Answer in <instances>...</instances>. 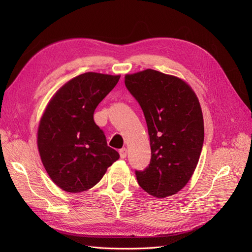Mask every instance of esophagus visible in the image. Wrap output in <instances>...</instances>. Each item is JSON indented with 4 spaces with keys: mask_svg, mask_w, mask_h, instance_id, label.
Listing matches in <instances>:
<instances>
[{
    "mask_svg": "<svg viewBox=\"0 0 252 252\" xmlns=\"http://www.w3.org/2000/svg\"><path fill=\"white\" fill-rule=\"evenodd\" d=\"M119 154H120L121 158H125L127 157V149H126V148H122V149L119 151Z\"/></svg>",
    "mask_w": 252,
    "mask_h": 252,
    "instance_id": "34e87169",
    "label": "esophagus"
}]
</instances>
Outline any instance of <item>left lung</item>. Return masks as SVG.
<instances>
[{
    "instance_id": "left-lung-1",
    "label": "left lung",
    "mask_w": 252,
    "mask_h": 252,
    "mask_svg": "<svg viewBox=\"0 0 252 252\" xmlns=\"http://www.w3.org/2000/svg\"><path fill=\"white\" fill-rule=\"evenodd\" d=\"M125 85L144 112L150 140V164L135 171L136 180L151 196H171L199 163L204 142L199 98L184 80L154 69L126 74Z\"/></svg>"
}]
</instances>
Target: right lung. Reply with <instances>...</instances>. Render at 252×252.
<instances>
[{
    "instance_id": "right-lung-1",
    "label": "right lung",
    "mask_w": 252,
    "mask_h": 252,
    "mask_svg": "<svg viewBox=\"0 0 252 252\" xmlns=\"http://www.w3.org/2000/svg\"><path fill=\"white\" fill-rule=\"evenodd\" d=\"M121 75L86 72L61 86L45 108L37 128L41 161L52 182L64 191L93 188L119 159L94 121L96 106Z\"/></svg>"
}]
</instances>
